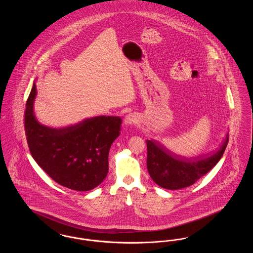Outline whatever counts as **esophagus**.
<instances>
[{"mask_svg":"<svg viewBox=\"0 0 253 253\" xmlns=\"http://www.w3.org/2000/svg\"><path fill=\"white\" fill-rule=\"evenodd\" d=\"M124 123L128 126H131V125H135L137 124V117L135 114H128L125 119H124Z\"/></svg>","mask_w":253,"mask_h":253,"instance_id":"34e87169","label":"esophagus"}]
</instances>
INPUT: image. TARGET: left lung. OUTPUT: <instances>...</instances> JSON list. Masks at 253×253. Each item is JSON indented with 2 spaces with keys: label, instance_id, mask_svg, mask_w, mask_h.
I'll list each match as a JSON object with an SVG mask.
<instances>
[{
  "label": "left lung",
  "instance_id": "8db88e82",
  "mask_svg": "<svg viewBox=\"0 0 253 253\" xmlns=\"http://www.w3.org/2000/svg\"><path fill=\"white\" fill-rule=\"evenodd\" d=\"M229 141H225L216 152L196 158H185L171 154L155 140H147V169L158 186L168 190H179L192 186L213 168L223 156Z\"/></svg>",
  "mask_w": 253,
  "mask_h": 253
}]
</instances>
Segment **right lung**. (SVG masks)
<instances>
[{
  "mask_svg": "<svg viewBox=\"0 0 253 253\" xmlns=\"http://www.w3.org/2000/svg\"><path fill=\"white\" fill-rule=\"evenodd\" d=\"M36 96L34 83L24 114L31 156L61 186L78 192L93 190L108 173L109 151L121 134V118L99 116L61 128L49 127L34 114Z\"/></svg>",
  "mask_w": 253,
  "mask_h": 253,
  "instance_id": "1",
  "label": "right lung"
}]
</instances>
